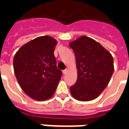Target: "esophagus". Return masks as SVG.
Segmentation results:
<instances>
[{
  "label": "esophagus",
  "instance_id": "obj_1",
  "mask_svg": "<svg viewBox=\"0 0 129 129\" xmlns=\"http://www.w3.org/2000/svg\"><path fill=\"white\" fill-rule=\"evenodd\" d=\"M67 72H68V70H67V69H64V70H63V71H62L63 74H66L67 73Z\"/></svg>",
  "mask_w": 129,
  "mask_h": 129
}]
</instances>
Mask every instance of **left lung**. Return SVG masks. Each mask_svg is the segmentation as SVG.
<instances>
[{"instance_id":"obj_1","label":"left lung","mask_w":129,"mask_h":129,"mask_svg":"<svg viewBox=\"0 0 129 129\" xmlns=\"http://www.w3.org/2000/svg\"><path fill=\"white\" fill-rule=\"evenodd\" d=\"M74 51L78 69L76 83L70 87L78 101L96 99L108 85L114 72L112 55L102 46L86 36L69 43Z\"/></svg>"}]
</instances>
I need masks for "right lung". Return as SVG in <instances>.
I'll return each instance as SVG.
<instances>
[{"label": "right lung", "instance_id": "add662e5", "mask_svg": "<svg viewBox=\"0 0 129 129\" xmlns=\"http://www.w3.org/2000/svg\"><path fill=\"white\" fill-rule=\"evenodd\" d=\"M57 41L50 36L34 39L21 46L13 60L14 71L23 92L38 101L53 95L62 76L56 66Z\"/></svg>", "mask_w": 129, "mask_h": 129}]
</instances>
